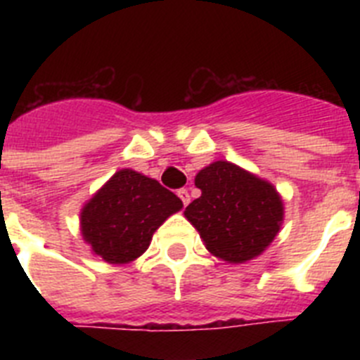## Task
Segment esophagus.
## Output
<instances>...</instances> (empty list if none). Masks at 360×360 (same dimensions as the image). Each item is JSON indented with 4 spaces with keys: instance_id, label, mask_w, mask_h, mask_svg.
Returning <instances> with one entry per match:
<instances>
[{
    "instance_id": "obj_1",
    "label": "esophagus",
    "mask_w": 360,
    "mask_h": 360,
    "mask_svg": "<svg viewBox=\"0 0 360 360\" xmlns=\"http://www.w3.org/2000/svg\"><path fill=\"white\" fill-rule=\"evenodd\" d=\"M178 196H180V200L184 202V205H187V203L191 202L189 191H187V189H178Z\"/></svg>"
}]
</instances>
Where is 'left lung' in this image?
Masks as SVG:
<instances>
[{
    "mask_svg": "<svg viewBox=\"0 0 360 360\" xmlns=\"http://www.w3.org/2000/svg\"><path fill=\"white\" fill-rule=\"evenodd\" d=\"M202 196L186 207L205 249L231 265L262 256L285 218L281 195L265 178L227 160L205 165L195 176Z\"/></svg>",
    "mask_w": 360,
    "mask_h": 360,
    "instance_id": "obj_1",
    "label": "left lung"
}]
</instances>
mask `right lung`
Wrapping results in <instances>:
<instances>
[{
	"mask_svg": "<svg viewBox=\"0 0 360 360\" xmlns=\"http://www.w3.org/2000/svg\"><path fill=\"white\" fill-rule=\"evenodd\" d=\"M182 207V200L155 178L119 169L82 205V240L110 265H126L148 250L155 231Z\"/></svg>",
	"mask_w": 360,
	"mask_h": 360,
	"instance_id": "obj_1",
	"label": "right lung"
}]
</instances>
